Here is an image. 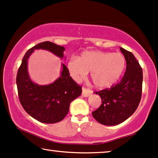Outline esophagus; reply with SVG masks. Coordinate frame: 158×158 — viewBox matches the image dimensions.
I'll return each instance as SVG.
<instances>
[{"mask_svg": "<svg viewBox=\"0 0 158 158\" xmlns=\"http://www.w3.org/2000/svg\"><path fill=\"white\" fill-rule=\"evenodd\" d=\"M92 94V91L90 89H86V88L83 87L82 88V96L85 97V98H87L89 97L90 94Z\"/></svg>", "mask_w": 158, "mask_h": 158, "instance_id": "esophagus-1", "label": "esophagus"}]
</instances>
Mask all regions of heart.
Wrapping results in <instances>:
<instances>
[{"instance_id": "b5f03b06", "label": "heart", "mask_w": 158, "mask_h": 158, "mask_svg": "<svg viewBox=\"0 0 158 158\" xmlns=\"http://www.w3.org/2000/svg\"><path fill=\"white\" fill-rule=\"evenodd\" d=\"M126 66L124 56L120 52L87 50L78 58H71L67 69L71 77L79 82L90 71V78L95 87L106 88L116 82Z\"/></svg>"}]
</instances>
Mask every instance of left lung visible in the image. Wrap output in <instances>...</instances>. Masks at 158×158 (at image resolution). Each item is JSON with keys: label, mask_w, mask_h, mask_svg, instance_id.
Returning <instances> with one entry per match:
<instances>
[{"label": "left lung", "mask_w": 158, "mask_h": 158, "mask_svg": "<svg viewBox=\"0 0 158 158\" xmlns=\"http://www.w3.org/2000/svg\"><path fill=\"white\" fill-rule=\"evenodd\" d=\"M127 61V69L116 85L96 92L102 104L92 112L94 119L102 125L115 126L129 118L138 108L142 97V69L131 52L120 48Z\"/></svg>", "instance_id": "obj_1"}]
</instances>
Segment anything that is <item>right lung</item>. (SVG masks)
<instances>
[{"label":"right lung","mask_w":158,"mask_h":158,"mask_svg":"<svg viewBox=\"0 0 158 158\" xmlns=\"http://www.w3.org/2000/svg\"><path fill=\"white\" fill-rule=\"evenodd\" d=\"M35 50H48L58 58L64 57V47L51 42L39 43L27 50L16 76L19 98L23 108L33 118L41 123H58L69 113L71 102L81 95V87L73 80L64 64L60 77L52 83L40 85L34 82L28 72V59Z\"/></svg>","instance_id":"right-lung-1"}]
</instances>
